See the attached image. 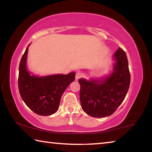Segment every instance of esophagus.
I'll return each instance as SVG.
<instances>
[{"instance_id": "obj_1", "label": "esophagus", "mask_w": 152, "mask_h": 152, "mask_svg": "<svg viewBox=\"0 0 152 152\" xmlns=\"http://www.w3.org/2000/svg\"><path fill=\"white\" fill-rule=\"evenodd\" d=\"M82 76V74L80 72H77L76 73V79H79Z\"/></svg>"}]
</instances>
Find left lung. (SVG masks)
Masks as SVG:
<instances>
[{"instance_id":"1","label":"left lung","mask_w":152,"mask_h":152,"mask_svg":"<svg viewBox=\"0 0 152 152\" xmlns=\"http://www.w3.org/2000/svg\"><path fill=\"white\" fill-rule=\"evenodd\" d=\"M115 64L110 75L102 79H79L80 99L82 110L93 117L110 116L119 107L130 85L127 55L119 48L113 55Z\"/></svg>"}]
</instances>
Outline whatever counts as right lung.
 Wrapping results in <instances>:
<instances>
[{
    "label": "right lung",
    "instance_id": "right-lung-1",
    "mask_svg": "<svg viewBox=\"0 0 152 152\" xmlns=\"http://www.w3.org/2000/svg\"><path fill=\"white\" fill-rule=\"evenodd\" d=\"M27 53L28 48L19 64L18 86L20 95L27 106L36 114L51 115L57 112L61 97L75 79V73L42 77L31 75L26 68Z\"/></svg>",
    "mask_w": 152,
    "mask_h": 152
}]
</instances>
